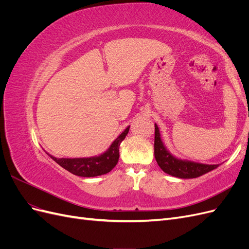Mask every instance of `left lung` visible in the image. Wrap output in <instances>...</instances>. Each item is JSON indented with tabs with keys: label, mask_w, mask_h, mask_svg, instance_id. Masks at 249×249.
<instances>
[{
	"label": "left lung",
	"mask_w": 249,
	"mask_h": 249,
	"mask_svg": "<svg viewBox=\"0 0 249 249\" xmlns=\"http://www.w3.org/2000/svg\"><path fill=\"white\" fill-rule=\"evenodd\" d=\"M155 158L160 168L172 177L180 178H194L218 167V165L201 164L180 160L173 157L164 146L160 137L159 127L155 124Z\"/></svg>",
	"instance_id": "1"
}]
</instances>
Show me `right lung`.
I'll return each instance as SVG.
<instances>
[{
	"label": "right lung",
	"mask_w": 249,
	"mask_h": 249,
	"mask_svg": "<svg viewBox=\"0 0 249 249\" xmlns=\"http://www.w3.org/2000/svg\"><path fill=\"white\" fill-rule=\"evenodd\" d=\"M130 126L119 135V136L113 141L111 146L107 152H105L101 156L91 158H76V159H58V158L49 155L53 160L58 163L60 166L71 172L72 175L84 178L97 177L106 175L116 166L119 158V145L122 141L125 138Z\"/></svg>",
	"instance_id": "1"
}]
</instances>
